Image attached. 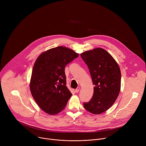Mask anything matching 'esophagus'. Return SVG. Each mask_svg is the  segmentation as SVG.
<instances>
[{
    "label": "esophagus",
    "mask_w": 146,
    "mask_h": 146,
    "mask_svg": "<svg viewBox=\"0 0 146 146\" xmlns=\"http://www.w3.org/2000/svg\"><path fill=\"white\" fill-rule=\"evenodd\" d=\"M79 91H80V88H79V87L77 88L75 90V92H76V93H78V92H79Z\"/></svg>",
    "instance_id": "34e87169"
}]
</instances>
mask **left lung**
<instances>
[{"label": "left lung", "mask_w": 146, "mask_h": 146, "mask_svg": "<svg viewBox=\"0 0 146 146\" xmlns=\"http://www.w3.org/2000/svg\"><path fill=\"white\" fill-rule=\"evenodd\" d=\"M81 56L88 67L95 86L92 98L84 103V107L92 114H101L111 108L119 95V67L113 57L101 48L85 51Z\"/></svg>", "instance_id": "1"}]
</instances>
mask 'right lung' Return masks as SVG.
<instances>
[{
	"label": "right lung",
	"mask_w": 146,
	"mask_h": 146,
	"mask_svg": "<svg viewBox=\"0 0 146 146\" xmlns=\"http://www.w3.org/2000/svg\"><path fill=\"white\" fill-rule=\"evenodd\" d=\"M78 56L69 48L58 46L41 53L32 70L30 90L40 108L54 115L63 110L72 96L66 87L65 68Z\"/></svg>",
	"instance_id": "right-lung-1"
}]
</instances>
